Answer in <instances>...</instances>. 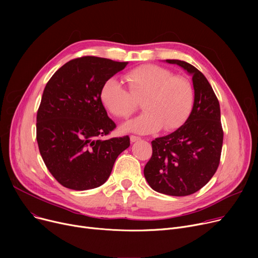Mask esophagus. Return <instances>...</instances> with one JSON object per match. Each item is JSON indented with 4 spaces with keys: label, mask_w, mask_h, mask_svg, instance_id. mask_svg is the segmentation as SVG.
Wrapping results in <instances>:
<instances>
[{
    "label": "esophagus",
    "mask_w": 258,
    "mask_h": 258,
    "mask_svg": "<svg viewBox=\"0 0 258 258\" xmlns=\"http://www.w3.org/2000/svg\"><path fill=\"white\" fill-rule=\"evenodd\" d=\"M130 139H131V142H132V143H134V142H137V141H139L141 138H140V137H137V136H131V137H130Z\"/></svg>",
    "instance_id": "1"
}]
</instances>
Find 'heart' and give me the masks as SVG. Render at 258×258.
Returning a JSON list of instances; mask_svg holds the SVG:
<instances>
[{
    "instance_id": "b5f03b06",
    "label": "heart",
    "mask_w": 258,
    "mask_h": 258,
    "mask_svg": "<svg viewBox=\"0 0 258 258\" xmlns=\"http://www.w3.org/2000/svg\"><path fill=\"white\" fill-rule=\"evenodd\" d=\"M130 91L115 77L106 79L99 98L106 110L118 118L136 111L135 98H143L144 112L121 125L125 133L152 134L181 127L191 113L195 93L191 84L182 76L156 64H142L124 75Z\"/></svg>"
}]
</instances>
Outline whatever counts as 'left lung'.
Here are the masks:
<instances>
[{
  "instance_id": "left-lung-1",
  "label": "left lung",
  "mask_w": 258,
  "mask_h": 258,
  "mask_svg": "<svg viewBox=\"0 0 258 258\" xmlns=\"http://www.w3.org/2000/svg\"><path fill=\"white\" fill-rule=\"evenodd\" d=\"M165 61L192 77L194 106L181 127L152 142L144 177L157 192L185 197L205 186L219 167L224 137L221 108L207 78L196 67L179 59Z\"/></svg>"
}]
</instances>
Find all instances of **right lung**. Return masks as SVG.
I'll list each match as a JSON object with an SVG mask.
<instances>
[{
  "mask_svg": "<svg viewBox=\"0 0 258 258\" xmlns=\"http://www.w3.org/2000/svg\"><path fill=\"white\" fill-rule=\"evenodd\" d=\"M127 63L79 57L59 68L46 85L36 116V140L47 168L62 186L73 190L101 186L117 157L130 146L128 136L100 139L116 124L99 98L104 81Z\"/></svg>",
  "mask_w": 258,
  "mask_h": 258,
  "instance_id": "obj_1",
  "label": "right lung"
}]
</instances>
